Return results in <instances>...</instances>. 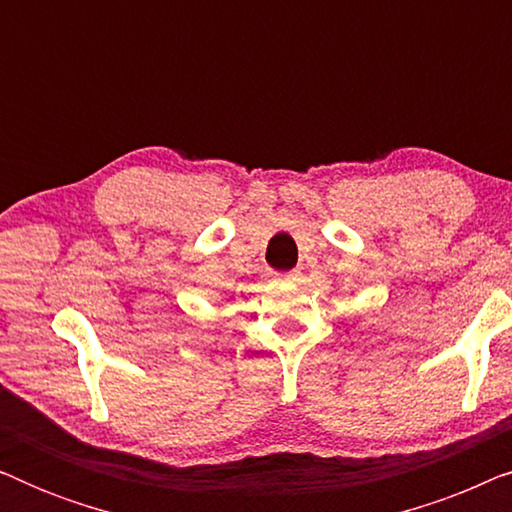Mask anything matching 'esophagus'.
I'll return each mask as SVG.
<instances>
[{
    "label": "esophagus",
    "mask_w": 512,
    "mask_h": 512,
    "mask_svg": "<svg viewBox=\"0 0 512 512\" xmlns=\"http://www.w3.org/2000/svg\"><path fill=\"white\" fill-rule=\"evenodd\" d=\"M277 279H279V282H289V284H293V282H298V279H300V270L282 272V275H277Z\"/></svg>",
    "instance_id": "1"
}]
</instances>
